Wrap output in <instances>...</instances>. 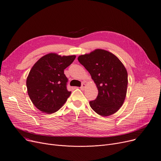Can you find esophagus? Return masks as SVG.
Listing matches in <instances>:
<instances>
[{"label":"esophagus","instance_id":"34e87169","mask_svg":"<svg viewBox=\"0 0 161 161\" xmlns=\"http://www.w3.org/2000/svg\"><path fill=\"white\" fill-rule=\"evenodd\" d=\"M85 87H86V85H85V83H83L81 84V86L80 88H81V90H84V89L85 88Z\"/></svg>","mask_w":161,"mask_h":161}]
</instances>
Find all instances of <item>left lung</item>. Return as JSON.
I'll use <instances>...</instances> for the list:
<instances>
[{"label":"left lung","instance_id":"8db88e82","mask_svg":"<svg viewBox=\"0 0 161 161\" xmlns=\"http://www.w3.org/2000/svg\"><path fill=\"white\" fill-rule=\"evenodd\" d=\"M90 74L98 88L96 99L90 101L91 108L98 114L108 116L122 106L126 95L128 73L113 53L97 49L78 58Z\"/></svg>","mask_w":161,"mask_h":161}]
</instances>
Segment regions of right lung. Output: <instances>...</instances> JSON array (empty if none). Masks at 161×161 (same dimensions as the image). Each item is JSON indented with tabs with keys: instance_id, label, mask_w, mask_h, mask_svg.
<instances>
[{
	"instance_id": "1",
	"label": "right lung",
	"mask_w": 161,
	"mask_h": 161,
	"mask_svg": "<svg viewBox=\"0 0 161 161\" xmlns=\"http://www.w3.org/2000/svg\"><path fill=\"white\" fill-rule=\"evenodd\" d=\"M75 56H63L48 53L32 67L26 80L28 95L36 108L51 114L58 111L71 92L67 89L68 79L64 70L75 59Z\"/></svg>"
}]
</instances>
